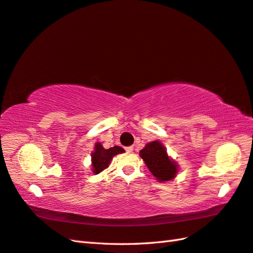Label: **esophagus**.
<instances>
[{"label": "esophagus", "mask_w": 253, "mask_h": 253, "mask_svg": "<svg viewBox=\"0 0 253 253\" xmlns=\"http://www.w3.org/2000/svg\"><path fill=\"white\" fill-rule=\"evenodd\" d=\"M126 152H128V153H131V152L133 151V146H127V148H125Z\"/></svg>", "instance_id": "obj_1"}]
</instances>
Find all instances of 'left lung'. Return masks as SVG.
Segmentation results:
<instances>
[{"mask_svg": "<svg viewBox=\"0 0 253 253\" xmlns=\"http://www.w3.org/2000/svg\"><path fill=\"white\" fill-rule=\"evenodd\" d=\"M139 155L158 181L166 182L174 179L179 167L177 163L168 156L166 148L160 141H152L146 144Z\"/></svg>", "mask_w": 253, "mask_h": 253, "instance_id": "left-lung-1", "label": "left lung"}]
</instances>
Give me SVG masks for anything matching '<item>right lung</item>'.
Masks as SVG:
<instances>
[{
    "mask_svg": "<svg viewBox=\"0 0 253 253\" xmlns=\"http://www.w3.org/2000/svg\"><path fill=\"white\" fill-rule=\"evenodd\" d=\"M124 152H125L124 149L117 145L105 150L101 143L97 142L95 144V151L91 153L92 172L95 174H98L101 171H103L104 169H107L109 167L113 156L124 153Z\"/></svg>",
    "mask_w": 253,
    "mask_h": 253,
    "instance_id": "right-lung-1",
    "label": "right lung"
}]
</instances>
